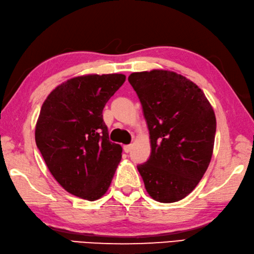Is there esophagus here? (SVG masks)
I'll return each instance as SVG.
<instances>
[{
  "instance_id": "obj_1",
  "label": "esophagus",
  "mask_w": 254,
  "mask_h": 254,
  "mask_svg": "<svg viewBox=\"0 0 254 254\" xmlns=\"http://www.w3.org/2000/svg\"><path fill=\"white\" fill-rule=\"evenodd\" d=\"M131 149H132V145L131 144L123 145V150H124V152H126V153H128V152L131 151Z\"/></svg>"
}]
</instances>
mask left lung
Segmentation results:
<instances>
[{
	"instance_id": "left-lung-1",
	"label": "left lung",
	"mask_w": 254,
	"mask_h": 254,
	"mask_svg": "<svg viewBox=\"0 0 254 254\" xmlns=\"http://www.w3.org/2000/svg\"><path fill=\"white\" fill-rule=\"evenodd\" d=\"M127 80L150 131V159L137 165L145 190L161 203L178 202L194 190L210 164L213 108L195 83L173 71L135 72Z\"/></svg>"
}]
</instances>
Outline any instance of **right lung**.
Masks as SVG:
<instances>
[{
    "label": "right lung",
    "mask_w": 254,
    "mask_h": 254,
    "mask_svg": "<svg viewBox=\"0 0 254 254\" xmlns=\"http://www.w3.org/2000/svg\"><path fill=\"white\" fill-rule=\"evenodd\" d=\"M124 74H86L61 83L42 104L35 142L51 174L68 193L95 201L107 193L122 158L109 141L103 109Z\"/></svg>",
    "instance_id": "obj_1"
}]
</instances>
